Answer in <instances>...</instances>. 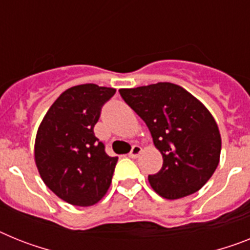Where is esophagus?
<instances>
[{
  "instance_id": "1",
  "label": "esophagus",
  "mask_w": 250,
  "mask_h": 250,
  "mask_svg": "<svg viewBox=\"0 0 250 250\" xmlns=\"http://www.w3.org/2000/svg\"><path fill=\"white\" fill-rule=\"evenodd\" d=\"M142 152V147L141 146H138V145H135L133 147H132L131 152H129V156L132 157V159H136V157L140 156V154Z\"/></svg>"
}]
</instances>
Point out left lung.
Segmentation results:
<instances>
[{"label": "left lung", "mask_w": 250, "mask_h": 250, "mask_svg": "<svg viewBox=\"0 0 250 250\" xmlns=\"http://www.w3.org/2000/svg\"><path fill=\"white\" fill-rule=\"evenodd\" d=\"M119 93L147 125L163 155L160 171L148 175L152 189L167 200L200 190L215 173L221 154V135L208 109L171 83L119 89Z\"/></svg>", "instance_id": "8db88e82"}]
</instances>
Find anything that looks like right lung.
<instances>
[{
  "instance_id": "right-lung-1",
  "label": "right lung",
  "mask_w": 250,
  "mask_h": 250,
  "mask_svg": "<svg viewBox=\"0 0 250 250\" xmlns=\"http://www.w3.org/2000/svg\"><path fill=\"white\" fill-rule=\"evenodd\" d=\"M115 94L95 83L61 94L39 125L34 160L44 184L61 200L87 207L108 192L118 157L109 156L94 135L103 104Z\"/></svg>"
}]
</instances>
